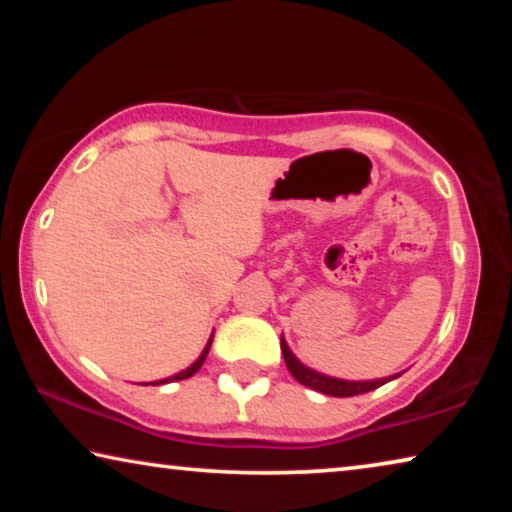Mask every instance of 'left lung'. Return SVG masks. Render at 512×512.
<instances>
[{
    "label": "left lung",
    "mask_w": 512,
    "mask_h": 512,
    "mask_svg": "<svg viewBox=\"0 0 512 512\" xmlns=\"http://www.w3.org/2000/svg\"><path fill=\"white\" fill-rule=\"evenodd\" d=\"M282 354H284V363H287V368L293 377H296L302 386L307 388H314V391L323 393V395H332V397H352V395H361V393H370L375 391V388L388 384V381H393L402 375V372H397V375H388V377H381V379H363V381H354V379H339V377H332V375H323V372H318L314 368H309L302 363L296 354L291 352V348L284 341V334H282Z\"/></svg>",
    "instance_id": "left-lung-1"
}]
</instances>
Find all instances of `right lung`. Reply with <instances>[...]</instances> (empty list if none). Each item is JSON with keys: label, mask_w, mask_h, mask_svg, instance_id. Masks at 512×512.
I'll list each match as a JSON object with an SVG mask.
<instances>
[{"label": "right lung", "mask_w": 512, "mask_h": 512, "mask_svg": "<svg viewBox=\"0 0 512 512\" xmlns=\"http://www.w3.org/2000/svg\"><path fill=\"white\" fill-rule=\"evenodd\" d=\"M212 339H214V332L210 334V339H207L205 348H203V352H201V357H198V359L192 363V366H187L185 370H180V372H176V375H171V377H164V379H158V381H151V384H153V386H160V384H171V381H180V379H187V377L196 375L198 368L203 366V361H205V357H207V352H210Z\"/></svg>", "instance_id": "obj_1"}]
</instances>
